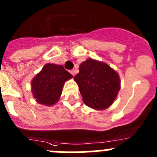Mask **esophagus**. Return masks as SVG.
I'll list each match as a JSON object with an SVG mask.
<instances>
[{
    "label": "esophagus",
    "instance_id": "34e87169",
    "mask_svg": "<svg viewBox=\"0 0 157 157\" xmlns=\"http://www.w3.org/2000/svg\"><path fill=\"white\" fill-rule=\"evenodd\" d=\"M70 72H71V74H72V76H74V75H75V71L74 70H70Z\"/></svg>",
    "mask_w": 157,
    "mask_h": 157
}]
</instances>
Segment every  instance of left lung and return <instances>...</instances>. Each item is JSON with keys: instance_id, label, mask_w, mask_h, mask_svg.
Here are the masks:
<instances>
[{"instance_id": "obj_1", "label": "left lung", "mask_w": 157, "mask_h": 157, "mask_svg": "<svg viewBox=\"0 0 157 157\" xmlns=\"http://www.w3.org/2000/svg\"><path fill=\"white\" fill-rule=\"evenodd\" d=\"M79 70L74 81L84 103L97 110L109 108L121 89L118 73L107 64L92 58L81 63Z\"/></svg>"}]
</instances>
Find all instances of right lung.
Listing matches in <instances>:
<instances>
[{
  "instance_id": "right-lung-1",
  "label": "right lung",
  "mask_w": 157,
  "mask_h": 157,
  "mask_svg": "<svg viewBox=\"0 0 157 157\" xmlns=\"http://www.w3.org/2000/svg\"><path fill=\"white\" fill-rule=\"evenodd\" d=\"M72 77L62 65L46 64L31 82L33 97L41 105H55L60 99L64 84Z\"/></svg>"
}]
</instances>
